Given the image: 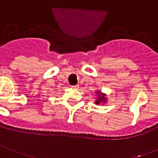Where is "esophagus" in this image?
Segmentation results:
<instances>
[{"label":"esophagus","mask_w":158,"mask_h":158,"mask_svg":"<svg viewBox=\"0 0 158 158\" xmlns=\"http://www.w3.org/2000/svg\"><path fill=\"white\" fill-rule=\"evenodd\" d=\"M73 89H78L79 88V85H74V86H71Z\"/></svg>","instance_id":"1"}]
</instances>
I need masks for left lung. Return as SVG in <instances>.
Wrapping results in <instances>:
<instances>
[{
  "instance_id": "left-lung-1",
  "label": "left lung",
  "mask_w": 158,
  "mask_h": 158,
  "mask_svg": "<svg viewBox=\"0 0 158 158\" xmlns=\"http://www.w3.org/2000/svg\"><path fill=\"white\" fill-rule=\"evenodd\" d=\"M95 93L97 95V98L95 99V104H105L107 103V99L108 98L106 97V94L102 93L100 91H95Z\"/></svg>"
}]
</instances>
